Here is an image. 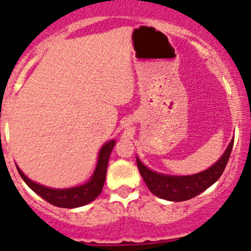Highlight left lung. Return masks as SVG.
<instances>
[{"mask_svg":"<svg viewBox=\"0 0 251 251\" xmlns=\"http://www.w3.org/2000/svg\"><path fill=\"white\" fill-rule=\"evenodd\" d=\"M232 146L233 140H231L230 145L227 146L223 156L215 165L211 166L209 170L194 174V176H163V174L148 170L139 159H136V162L141 176L145 180L146 185L151 193L155 194L159 198L166 199V201H184L204 192L206 188H209L211 185L215 184L217 180L221 178L225 167H226V163L229 161Z\"/></svg>","mask_w":251,"mask_h":251,"instance_id":"obj_1","label":"left lung"}]
</instances>
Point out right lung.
I'll return each instance as SVG.
<instances>
[{"instance_id":"add662e5","label":"right lung","mask_w":251,"mask_h":251,"mask_svg":"<svg viewBox=\"0 0 251 251\" xmlns=\"http://www.w3.org/2000/svg\"><path fill=\"white\" fill-rule=\"evenodd\" d=\"M114 146L115 141H109L103 146L100 151V157H98V163L94 176L88 184L83 185V186L65 188V190H54V188L45 187L28 179L18 166H16V168H18L19 174L24 179V181L46 201L58 207H66V209L79 207L95 201L102 192L104 181H105L109 157H110V153Z\"/></svg>"}]
</instances>
